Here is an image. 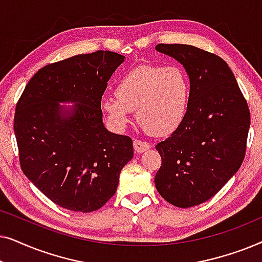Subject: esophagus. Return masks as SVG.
<instances>
[{
	"mask_svg": "<svg viewBox=\"0 0 262 262\" xmlns=\"http://www.w3.org/2000/svg\"><path fill=\"white\" fill-rule=\"evenodd\" d=\"M134 148L137 152H144L145 150H148L150 148V144L148 142L142 141V139L136 138L134 141Z\"/></svg>",
	"mask_w": 262,
	"mask_h": 262,
	"instance_id": "obj_1",
	"label": "esophagus"
}]
</instances>
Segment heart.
<instances>
[{
	"instance_id": "b5f03b06",
	"label": "heart",
	"mask_w": 262,
	"mask_h": 262,
	"mask_svg": "<svg viewBox=\"0 0 262 262\" xmlns=\"http://www.w3.org/2000/svg\"><path fill=\"white\" fill-rule=\"evenodd\" d=\"M191 83L180 67L142 64L128 70L116 85V96L102 100V110L114 126L123 128L136 111L139 125L150 135L173 132L184 120Z\"/></svg>"
}]
</instances>
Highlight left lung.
<instances>
[{"label": "left lung", "instance_id": "left-lung-1", "mask_svg": "<svg viewBox=\"0 0 262 262\" xmlns=\"http://www.w3.org/2000/svg\"><path fill=\"white\" fill-rule=\"evenodd\" d=\"M156 50L185 67L191 93L184 120L156 145L162 163L155 185L174 206H195L212 198L241 167L249 107L220 56L185 44H159Z\"/></svg>", "mask_w": 262, "mask_h": 262}]
</instances>
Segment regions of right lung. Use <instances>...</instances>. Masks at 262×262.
<instances>
[{
    "mask_svg": "<svg viewBox=\"0 0 262 262\" xmlns=\"http://www.w3.org/2000/svg\"><path fill=\"white\" fill-rule=\"evenodd\" d=\"M123 62L119 53L100 50L48 64L28 81L16 103L21 169L64 209L102 207L134 157L131 137L111 134L102 124V95ZM63 101L77 102L71 113L59 106Z\"/></svg>",
    "mask_w": 262,
    "mask_h": 262,
    "instance_id": "right-lung-1",
    "label": "right lung"
}]
</instances>
